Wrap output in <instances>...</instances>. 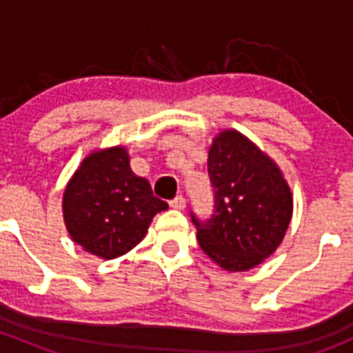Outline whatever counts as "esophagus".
I'll use <instances>...</instances> for the list:
<instances>
[{
    "label": "esophagus",
    "mask_w": 353,
    "mask_h": 353,
    "mask_svg": "<svg viewBox=\"0 0 353 353\" xmlns=\"http://www.w3.org/2000/svg\"><path fill=\"white\" fill-rule=\"evenodd\" d=\"M169 205H170V208H174V210H184L186 208V199H184L183 196H176L174 199H170Z\"/></svg>",
    "instance_id": "1"
}]
</instances>
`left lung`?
Listing matches in <instances>:
<instances>
[{"mask_svg":"<svg viewBox=\"0 0 353 353\" xmlns=\"http://www.w3.org/2000/svg\"><path fill=\"white\" fill-rule=\"evenodd\" d=\"M215 210L196 225L199 248L225 272H248L276 251L294 213L290 186L275 160L237 130H223L208 150Z\"/></svg>","mask_w":353,"mask_h":353,"instance_id":"left-lung-1","label":"left lung"}]
</instances>
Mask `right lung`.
<instances>
[{
	"label": "right lung",
	"mask_w": 353,
	"mask_h": 353,
	"mask_svg": "<svg viewBox=\"0 0 353 353\" xmlns=\"http://www.w3.org/2000/svg\"><path fill=\"white\" fill-rule=\"evenodd\" d=\"M145 177L130 167L126 147L97 148L80 162L63 193V219L73 243L102 259L126 254L147 236L159 212Z\"/></svg>",
	"instance_id": "1"
}]
</instances>
